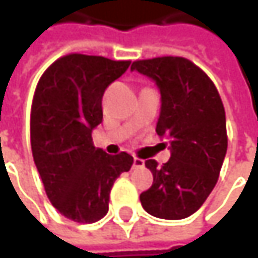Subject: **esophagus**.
Instances as JSON below:
<instances>
[{
	"mask_svg": "<svg viewBox=\"0 0 258 258\" xmlns=\"http://www.w3.org/2000/svg\"><path fill=\"white\" fill-rule=\"evenodd\" d=\"M143 166H145V161H143V160L134 158V161H133V169H142Z\"/></svg>",
	"mask_w": 258,
	"mask_h": 258,
	"instance_id": "34e87169",
	"label": "esophagus"
}]
</instances>
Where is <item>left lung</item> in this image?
<instances>
[{
	"instance_id": "obj_1",
	"label": "left lung",
	"mask_w": 258,
	"mask_h": 258,
	"mask_svg": "<svg viewBox=\"0 0 258 258\" xmlns=\"http://www.w3.org/2000/svg\"><path fill=\"white\" fill-rule=\"evenodd\" d=\"M131 70L151 78L161 94L157 134L169 140L170 160L152 172V186L140 194L143 209L163 220L192 215L214 189L227 152L226 112L208 75L182 56L134 61Z\"/></svg>"
}]
</instances>
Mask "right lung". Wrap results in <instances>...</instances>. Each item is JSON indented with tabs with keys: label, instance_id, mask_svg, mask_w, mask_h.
<instances>
[{
	"label": "right lung",
	"instance_id": "1",
	"mask_svg": "<svg viewBox=\"0 0 258 258\" xmlns=\"http://www.w3.org/2000/svg\"><path fill=\"white\" fill-rule=\"evenodd\" d=\"M130 62L70 53L37 83L31 107L34 163L50 203L76 223H95L107 214L113 182L133 166L127 152L109 155L92 143V130L103 121V94Z\"/></svg>",
	"mask_w": 258,
	"mask_h": 258
}]
</instances>
